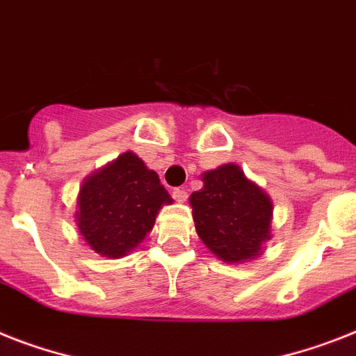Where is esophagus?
I'll return each mask as SVG.
<instances>
[{
	"mask_svg": "<svg viewBox=\"0 0 356 356\" xmlns=\"http://www.w3.org/2000/svg\"><path fill=\"white\" fill-rule=\"evenodd\" d=\"M172 198L176 202H185L187 200V191L181 189V187H176V189H172Z\"/></svg>",
	"mask_w": 356,
	"mask_h": 356,
	"instance_id": "obj_1",
	"label": "esophagus"
}]
</instances>
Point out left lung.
<instances>
[{"mask_svg": "<svg viewBox=\"0 0 356 356\" xmlns=\"http://www.w3.org/2000/svg\"><path fill=\"white\" fill-rule=\"evenodd\" d=\"M202 242L224 262H245L269 240L273 204L240 167L227 163L204 175V187L191 195Z\"/></svg>", "mask_w": 356, "mask_h": 356, "instance_id": "1", "label": "left lung"}]
</instances>
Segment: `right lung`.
Masks as SVG:
<instances>
[{
  "mask_svg": "<svg viewBox=\"0 0 356 356\" xmlns=\"http://www.w3.org/2000/svg\"><path fill=\"white\" fill-rule=\"evenodd\" d=\"M172 198L140 158L125 152L87 178L78 198L79 233L99 254H127L151 231L156 214Z\"/></svg>",
  "mask_w": 356,
  "mask_h": 356,
  "instance_id": "right-lung-1",
  "label": "right lung"
}]
</instances>
